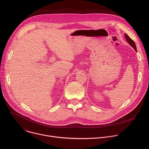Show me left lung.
Returning a JSON list of instances; mask_svg holds the SVG:
<instances>
[{"label":"left lung","mask_w":149,"mask_h":149,"mask_svg":"<svg viewBox=\"0 0 149 149\" xmlns=\"http://www.w3.org/2000/svg\"><path fill=\"white\" fill-rule=\"evenodd\" d=\"M125 38L126 39V40L127 41V42L134 49V50L137 52V48H136V44L134 43V42L128 36L127 34H125Z\"/></svg>","instance_id":"8db88e82"}]
</instances>
